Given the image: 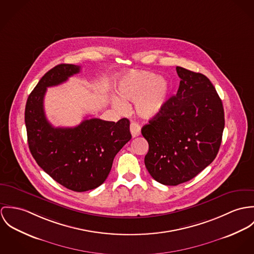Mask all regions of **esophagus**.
<instances>
[{
	"label": "esophagus",
	"instance_id": "obj_1",
	"mask_svg": "<svg viewBox=\"0 0 254 254\" xmlns=\"http://www.w3.org/2000/svg\"><path fill=\"white\" fill-rule=\"evenodd\" d=\"M130 133H131L132 137H136V136L140 135V126L138 124H136V123H131L130 124Z\"/></svg>",
	"mask_w": 254,
	"mask_h": 254
}]
</instances>
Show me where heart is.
<instances>
[{
  "instance_id": "b5f03b06",
  "label": "heart",
  "mask_w": 254,
  "mask_h": 254,
  "mask_svg": "<svg viewBox=\"0 0 254 254\" xmlns=\"http://www.w3.org/2000/svg\"><path fill=\"white\" fill-rule=\"evenodd\" d=\"M112 104L118 111L127 109V101L135 102V110L143 118H153L160 113L170 93V85L159 74L149 71H130L121 79Z\"/></svg>"
}]
</instances>
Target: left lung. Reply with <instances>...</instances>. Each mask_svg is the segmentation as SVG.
<instances>
[{
	"label": "left lung",
	"instance_id": "left-lung-1",
	"mask_svg": "<svg viewBox=\"0 0 254 254\" xmlns=\"http://www.w3.org/2000/svg\"><path fill=\"white\" fill-rule=\"evenodd\" d=\"M176 72V95L141 129L149 144L146 169L169 186L191 180L213 162L225 126L222 101L209 79L179 66Z\"/></svg>",
	"mask_w": 254,
	"mask_h": 254
}]
</instances>
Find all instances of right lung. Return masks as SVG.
<instances>
[{"mask_svg": "<svg viewBox=\"0 0 254 254\" xmlns=\"http://www.w3.org/2000/svg\"><path fill=\"white\" fill-rule=\"evenodd\" d=\"M81 66L59 64L47 72L29 94L25 125L30 152L45 172L65 188L85 192L108 177L114 158L131 139L129 121L85 119L75 127H55L45 114L47 87L60 85Z\"/></svg>", "mask_w": 254, "mask_h": 254, "instance_id": "obj_1", "label": "right lung"}]
</instances>
